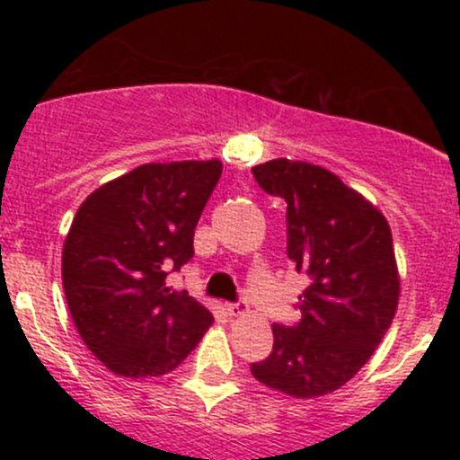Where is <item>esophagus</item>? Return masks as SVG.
<instances>
[{
  "instance_id": "34e87169",
  "label": "esophagus",
  "mask_w": 460,
  "mask_h": 460,
  "mask_svg": "<svg viewBox=\"0 0 460 460\" xmlns=\"http://www.w3.org/2000/svg\"><path fill=\"white\" fill-rule=\"evenodd\" d=\"M225 309H226V314H229V316H244V314L249 312V307H247V303H244V300H235V303H226Z\"/></svg>"
}]
</instances>
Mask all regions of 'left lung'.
I'll list each match as a JSON object with an SVG mask.
<instances>
[{"mask_svg":"<svg viewBox=\"0 0 460 460\" xmlns=\"http://www.w3.org/2000/svg\"><path fill=\"white\" fill-rule=\"evenodd\" d=\"M262 191L287 202V256L309 278L298 323L273 324L253 378L294 398L336 392L383 341L401 280L383 213L338 175L287 157L253 166Z\"/></svg>","mask_w":460,"mask_h":460,"instance_id":"left-lung-1","label":"left lung"}]
</instances>
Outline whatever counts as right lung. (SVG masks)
Here are the masks:
<instances>
[{"instance_id": "1", "label": "right lung", "mask_w": 460, "mask_h": 460, "mask_svg": "<svg viewBox=\"0 0 460 460\" xmlns=\"http://www.w3.org/2000/svg\"><path fill=\"white\" fill-rule=\"evenodd\" d=\"M220 175V160L142 164L77 208L62 252L64 294L82 341L111 372H173L213 323L166 276L193 258V234Z\"/></svg>"}]
</instances>
